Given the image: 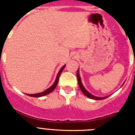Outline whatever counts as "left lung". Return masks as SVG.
I'll use <instances>...</instances> for the list:
<instances>
[{
    "instance_id": "8db88e82",
    "label": "left lung",
    "mask_w": 135,
    "mask_h": 135,
    "mask_svg": "<svg viewBox=\"0 0 135 135\" xmlns=\"http://www.w3.org/2000/svg\"><path fill=\"white\" fill-rule=\"evenodd\" d=\"M76 75H77V78H78V85H79L80 89V90H82V93H84V95L87 97H89V98H90V99H92L102 100V99H106L107 97H109V96H108V97H96V96H94V95H91L90 93H89V92L86 90L85 88H84V86H83V84H82V82H81L80 76L79 71H78V70H77V74H76Z\"/></svg>"
}]
</instances>
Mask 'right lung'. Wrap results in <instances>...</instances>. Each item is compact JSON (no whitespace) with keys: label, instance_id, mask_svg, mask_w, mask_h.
Instances as JSON below:
<instances>
[{"label":"right lung","instance_id":"1","mask_svg":"<svg viewBox=\"0 0 135 135\" xmlns=\"http://www.w3.org/2000/svg\"><path fill=\"white\" fill-rule=\"evenodd\" d=\"M65 65H64V66L62 67L60 69V70H59V72H58V74H57V77H56L55 81L53 85L51 86L50 87V88H49L48 89H46V90H45V91L42 92V93H40L26 94V95H28V96L33 97H40L45 96V95H48V94H49L50 93H51V92L53 91V90H54L55 89L56 86H57V83H58V81H59V76H60V74H61V72H62V71L64 70V68H65Z\"/></svg>","mask_w":135,"mask_h":135}]
</instances>
